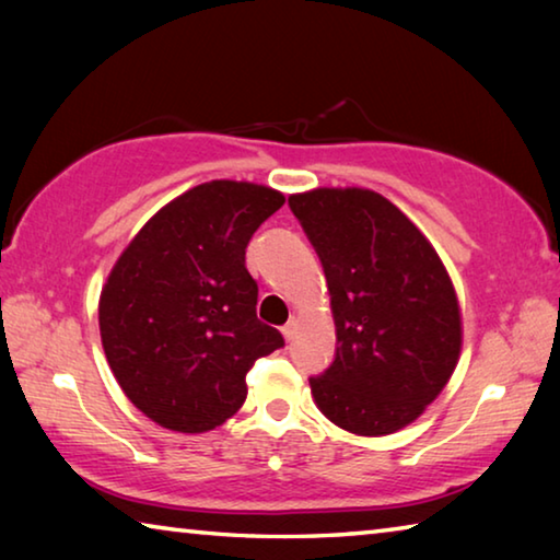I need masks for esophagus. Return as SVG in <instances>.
<instances>
[{"instance_id":"esophagus-1","label":"esophagus","mask_w":560,"mask_h":560,"mask_svg":"<svg viewBox=\"0 0 560 560\" xmlns=\"http://www.w3.org/2000/svg\"><path fill=\"white\" fill-rule=\"evenodd\" d=\"M296 328H299V320L296 318H289V324L281 328V334L287 340H293V336H296Z\"/></svg>"}]
</instances>
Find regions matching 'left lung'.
<instances>
[{"instance_id": "obj_1", "label": "left lung", "mask_w": 560, "mask_h": 560, "mask_svg": "<svg viewBox=\"0 0 560 560\" xmlns=\"http://www.w3.org/2000/svg\"><path fill=\"white\" fill-rule=\"evenodd\" d=\"M324 267L336 358L311 375L330 422L363 438L402 430L447 385L462 348L454 287L424 234L360 187L291 195Z\"/></svg>"}]
</instances>
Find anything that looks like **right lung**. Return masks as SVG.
I'll use <instances>...</instances> for the list:
<instances>
[{
    "mask_svg": "<svg viewBox=\"0 0 560 560\" xmlns=\"http://www.w3.org/2000/svg\"><path fill=\"white\" fill-rule=\"evenodd\" d=\"M283 205L277 189L212 179L165 205L113 267L98 324L128 400L175 432H207L246 400V373L283 346L257 318L246 244Z\"/></svg>",
    "mask_w": 560,
    "mask_h": 560,
    "instance_id": "obj_1",
    "label": "right lung"
}]
</instances>
